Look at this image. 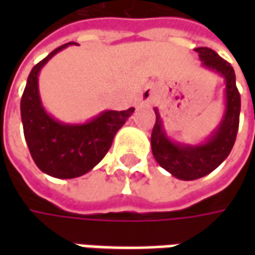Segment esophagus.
<instances>
[{
  "instance_id": "esophagus-1",
  "label": "esophagus",
  "mask_w": 255,
  "mask_h": 255,
  "mask_svg": "<svg viewBox=\"0 0 255 255\" xmlns=\"http://www.w3.org/2000/svg\"><path fill=\"white\" fill-rule=\"evenodd\" d=\"M150 102H152V92L150 91H144L142 93V96H140V99H139V103L140 105H146V103Z\"/></svg>"
}]
</instances>
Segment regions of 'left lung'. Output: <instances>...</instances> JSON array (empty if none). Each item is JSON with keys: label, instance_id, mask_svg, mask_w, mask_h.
<instances>
[{"label": "left lung", "instance_id": "1", "mask_svg": "<svg viewBox=\"0 0 255 255\" xmlns=\"http://www.w3.org/2000/svg\"><path fill=\"white\" fill-rule=\"evenodd\" d=\"M201 66L224 79V112L216 129L200 143H181L169 137L159 109L152 132V152L156 162L179 180H196L207 176L227 159L236 142L240 121L241 99L236 86L234 69L210 48L194 49Z\"/></svg>", "mask_w": 255, "mask_h": 255}]
</instances>
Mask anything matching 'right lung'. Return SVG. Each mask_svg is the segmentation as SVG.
I'll return each mask as SVG.
<instances>
[{
    "label": "right lung",
    "mask_w": 255,
    "mask_h": 255,
    "mask_svg": "<svg viewBox=\"0 0 255 255\" xmlns=\"http://www.w3.org/2000/svg\"><path fill=\"white\" fill-rule=\"evenodd\" d=\"M75 42L54 49L32 68L21 99V119L29 153L38 169L56 179H75L91 171L111 149L116 132L134 112L103 111L84 123H65L46 112L38 76L51 58Z\"/></svg>",
    "instance_id": "obj_1"
}]
</instances>
